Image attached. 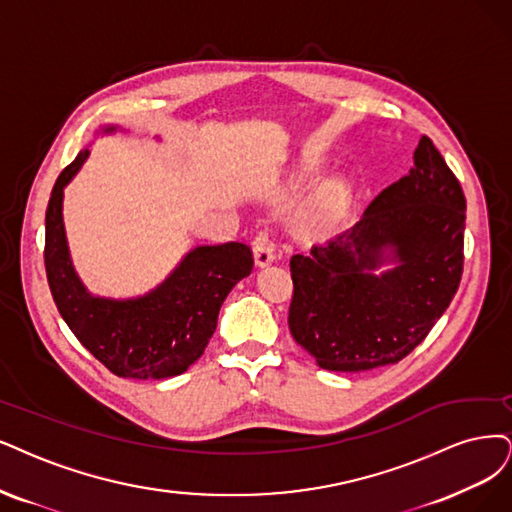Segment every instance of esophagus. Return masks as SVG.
<instances>
[{"mask_svg":"<svg viewBox=\"0 0 512 512\" xmlns=\"http://www.w3.org/2000/svg\"><path fill=\"white\" fill-rule=\"evenodd\" d=\"M253 255H255V261H257L259 268H266V266H270L272 261H276V251H274V246H272V242L266 234H259L253 240Z\"/></svg>","mask_w":512,"mask_h":512,"instance_id":"obj_1","label":"esophagus"}]
</instances>
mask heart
<instances>
[{"mask_svg": "<svg viewBox=\"0 0 512 512\" xmlns=\"http://www.w3.org/2000/svg\"><path fill=\"white\" fill-rule=\"evenodd\" d=\"M346 204H348L346 189H331L312 217V230H327V227L335 225L344 217Z\"/></svg>", "mask_w": 512, "mask_h": 512, "instance_id": "heart-1", "label": "heart"}]
</instances>
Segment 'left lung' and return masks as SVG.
Returning a JSON list of instances; mask_svg holds the SVG:
<instances>
[{"label": "left lung", "instance_id": "obj_1", "mask_svg": "<svg viewBox=\"0 0 512 512\" xmlns=\"http://www.w3.org/2000/svg\"><path fill=\"white\" fill-rule=\"evenodd\" d=\"M464 227L460 181L422 137L409 175L388 185L352 230L291 257L295 342L327 371L403 361L460 287ZM384 262L395 268L375 275Z\"/></svg>", "mask_w": 512, "mask_h": 512}]
</instances>
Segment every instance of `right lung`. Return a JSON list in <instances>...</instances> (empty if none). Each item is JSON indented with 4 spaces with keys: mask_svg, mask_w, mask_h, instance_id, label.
I'll return each mask as SVG.
<instances>
[{
    "mask_svg": "<svg viewBox=\"0 0 512 512\" xmlns=\"http://www.w3.org/2000/svg\"><path fill=\"white\" fill-rule=\"evenodd\" d=\"M116 126L103 128L105 135ZM84 149L56 179L46 208L44 263L50 293L67 327L111 373L130 380H164L202 356L227 293L253 270L251 246L204 244L189 251L170 276L135 299L88 293L69 257L63 189L82 168Z\"/></svg>",
    "mask_w": 512,
    "mask_h": 512,
    "instance_id": "1",
    "label": "right lung"
}]
</instances>
